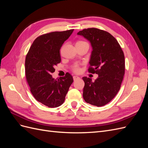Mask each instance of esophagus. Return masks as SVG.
<instances>
[{
	"instance_id": "34e87169",
	"label": "esophagus",
	"mask_w": 148,
	"mask_h": 148,
	"mask_svg": "<svg viewBox=\"0 0 148 148\" xmlns=\"http://www.w3.org/2000/svg\"><path fill=\"white\" fill-rule=\"evenodd\" d=\"M73 80H74V81H75V80H77V79H79V78L78 77H77V76H74V77H73Z\"/></svg>"
}]
</instances>
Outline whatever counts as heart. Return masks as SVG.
I'll list each match as a JSON object with an SVG mask.
<instances>
[{"mask_svg": "<svg viewBox=\"0 0 148 148\" xmlns=\"http://www.w3.org/2000/svg\"><path fill=\"white\" fill-rule=\"evenodd\" d=\"M82 42H84V41H78L77 42V43H82ZM73 71H75V72H78V71H79V67L78 66V65H75L73 67Z\"/></svg>", "mask_w": 148, "mask_h": 148, "instance_id": "heart-1", "label": "heart"}]
</instances>
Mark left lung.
I'll list each match as a JSON object with an SVG mask.
<instances>
[{
    "instance_id": "1",
    "label": "left lung",
    "mask_w": 148,
    "mask_h": 148,
    "mask_svg": "<svg viewBox=\"0 0 148 148\" xmlns=\"http://www.w3.org/2000/svg\"><path fill=\"white\" fill-rule=\"evenodd\" d=\"M77 34L90 42L92 51L88 71L98 75L95 82L83 77V99L91 105L103 106L120 90L125 74L123 52L117 39L107 31L92 28L84 29Z\"/></svg>"
}]
</instances>
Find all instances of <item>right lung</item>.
Returning <instances> with one entry per match:
<instances>
[{"mask_svg":"<svg viewBox=\"0 0 148 148\" xmlns=\"http://www.w3.org/2000/svg\"><path fill=\"white\" fill-rule=\"evenodd\" d=\"M74 29L55 31L39 36L33 41L25 59L26 78L30 91L38 102L51 108L63 104L73 79L70 73L58 79L51 74L61 61L62 44Z\"/></svg>","mask_w":148,"mask_h":148,"instance_id":"add662e5","label":"right lung"}]
</instances>
